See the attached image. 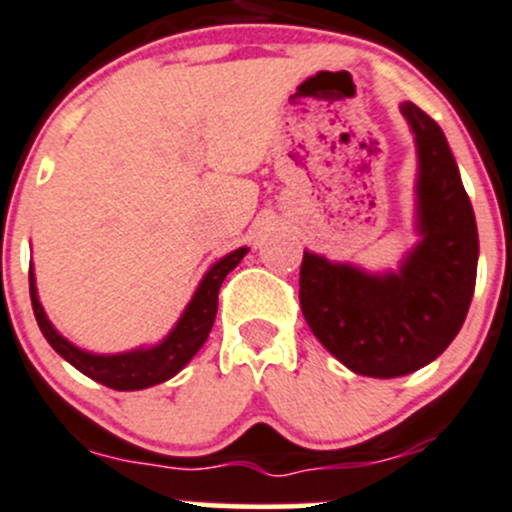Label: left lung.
I'll return each instance as SVG.
<instances>
[{
    "instance_id": "8db88e82",
    "label": "left lung",
    "mask_w": 512,
    "mask_h": 512,
    "mask_svg": "<svg viewBox=\"0 0 512 512\" xmlns=\"http://www.w3.org/2000/svg\"><path fill=\"white\" fill-rule=\"evenodd\" d=\"M416 141L418 242L399 270L366 272L304 250L299 304L314 337L347 369L374 379L406 376L446 352L476 289L478 227L441 126L401 103Z\"/></svg>"
}]
</instances>
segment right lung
<instances>
[{"label":"right lung","mask_w":512,"mask_h":512,"mask_svg":"<svg viewBox=\"0 0 512 512\" xmlns=\"http://www.w3.org/2000/svg\"><path fill=\"white\" fill-rule=\"evenodd\" d=\"M245 255L247 247H237V250L220 257L203 275V280H200L198 289L190 297L188 307L183 309L175 327L158 344H151V347H138L131 349V352L118 354H94L76 347L64 334L56 332V327L46 317L44 307L39 302V294H36L34 267H29V294H32L36 324H39L41 334L51 344V349L59 356H64L74 369H79L89 379L116 391L148 389V386H156L173 379L200 352V347L205 344V339H208L210 329L215 324V314H218L220 285L240 265V260Z\"/></svg>","instance_id":"1"}]
</instances>
